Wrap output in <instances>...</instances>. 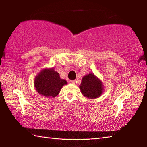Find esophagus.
<instances>
[{
	"label": "esophagus",
	"mask_w": 147,
	"mask_h": 147,
	"mask_svg": "<svg viewBox=\"0 0 147 147\" xmlns=\"http://www.w3.org/2000/svg\"><path fill=\"white\" fill-rule=\"evenodd\" d=\"M69 83L71 84H74L75 83V80H69Z\"/></svg>",
	"instance_id": "34e87169"
}]
</instances>
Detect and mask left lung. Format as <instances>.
Listing matches in <instances>:
<instances>
[{
    "label": "left lung",
    "mask_w": 147,
    "mask_h": 147,
    "mask_svg": "<svg viewBox=\"0 0 147 147\" xmlns=\"http://www.w3.org/2000/svg\"><path fill=\"white\" fill-rule=\"evenodd\" d=\"M100 80L95 76L94 74L90 73L83 76L80 89L82 94L90 99H95L101 96L104 92V86Z\"/></svg>",
    "instance_id": "left-lung-1"
}]
</instances>
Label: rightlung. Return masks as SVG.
I'll use <instances>...</instances> for the list:
<instances>
[{"label":"right lung","mask_w":147,"mask_h":147,"mask_svg":"<svg viewBox=\"0 0 147 147\" xmlns=\"http://www.w3.org/2000/svg\"><path fill=\"white\" fill-rule=\"evenodd\" d=\"M65 85H67L66 81L61 79L54 68L42 70L34 80L36 92L45 97H55Z\"/></svg>","instance_id":"obj_1"}]
</instances>
